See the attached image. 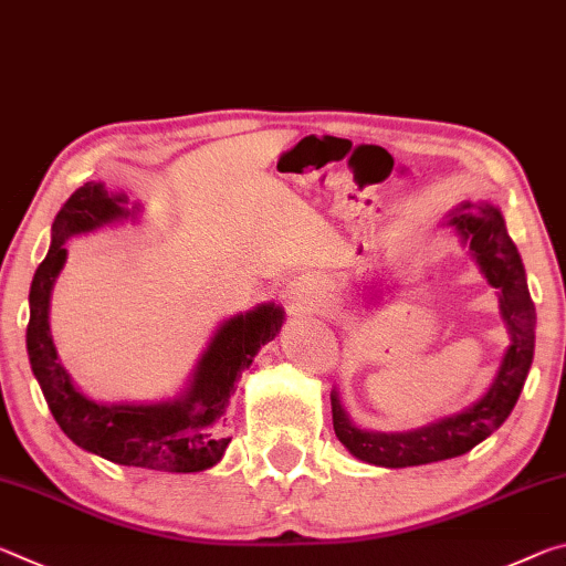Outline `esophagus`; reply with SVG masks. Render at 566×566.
<instances>
[{
	"instance_id": "obj_1",
	"label": "esophagus",
	"mask_w": 566,
	"mask_h": 566,
	"mask_svg": "<svg viewBox=\"0 0 566 566\" xmlns=\"http://www.w3.org/2000/svg\"><path fill=\"white\" fill-rule=\"evenodd\" d=\"M283 298L289 301L295 313H313L321 305V289L311 277H295V281L285 283Z\"/></svg>"
}]
</instances>
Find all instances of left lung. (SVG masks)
Instances as JSON below:
<instances>
[{
  "label": "left lung",
  "mask_w": 566,
  "mask_h": 566,
  "mask_svg": "<svg viewBox=\"0 0 566 566\" xmlns=\"http://www.w3.org/2000/svg\"><path fill=\"white\" fill-rule=\"evenodd\" d=\"M447 226L457 230L461 243L484 273L486 283L496 289L499 313L509 331V348L499 364L492 386L469 409L443 416L411 431H374L350 421L338 391H331L333 429L338 441L358 461L386 469L421 467L433 461L461 457L484 441L512 413L534 358L536 311L526 285L522 255L509 238L502 210L492 202H461L451 212Z\"/></svg>",
  "instance_id": "8db88e82"
}]
</instances>
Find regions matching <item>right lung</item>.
I'll list each match as a JSON object with an SVG mask.
<instances>
[{"instance_id":"add662e5","label":"right lung","mask_w":566,"mask_h":566,"mask_svg":"<svg viewBox=\"0 0 566 566\" xmlns=\"http://www.w3.org/2000/svg\"><path fill=\"white\" fill-rule=\"evenodd\" d=\"M140 210V202L129 206L125 192H109L105 182L92 180L72 192L52 222L48 258L32 277L27 354L54 421L80 449L119 467L196 474L216 467L226 453L233 439L228 406L235 381L258 350L277 336L285 311L275 303H258L253 311L222 321L175 398L105 403L80 391L62 366L50 331L52 289L67 261L64 243L115 222L137 220Z\"/></svg>"}]
</instances>
